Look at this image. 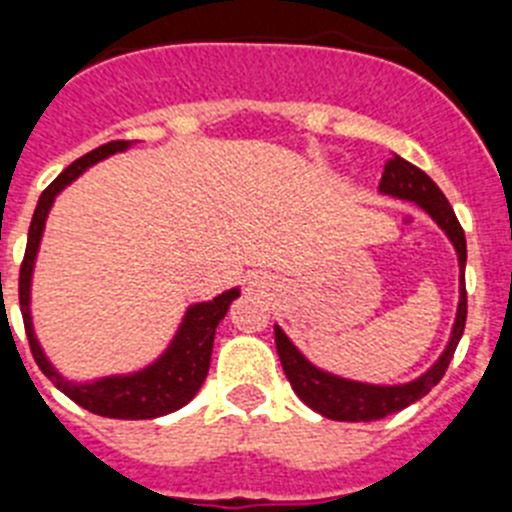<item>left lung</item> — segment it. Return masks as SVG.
Returning a JSON list of instances; mask_svg holds the SVG:
<instances>
[{"instance_id": "left-lung-1", "label": "left lung", "mask_w": 512, "mask_h": 512, "mask_svg": "<svg viewBox=\"0 0 512 512\" xmlns=\"http://www.w3.org/2000/svg\"><path fill=\"white\" fill-rule=\"evenodd\" d=\"M379 192L397 197V200L415 202L420 210H425L433 217V223L443 233L449 235L451 246L456 248V256H459V307H456V320L454 328H451L449 343H446V348H443V354L438 356L436 364L425 374H420L418 379L405 384H366L323 372V369L310 364L300 354V348L289 341L287 333L279 325H274V341H277L279 361H282V369L287 374L295 395L305 402L307 408L315 410V413L325 415L330 420H346V423H369V420L387 418V415L397 413V410H405L408 405L418 402L420 397L428 395L441 382L446 369H449L456 346L461 341V333H464V323H467V287H464L467 238H464V230H461L449 200L443 197V192L436 187L431 176L400 156H392L384 164Z\"/></svg>"}]
</instances>
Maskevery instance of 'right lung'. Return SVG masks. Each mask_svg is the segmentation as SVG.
Segmentation results:
<instances>
[{
  "instance_id": "obj_1",
  "label": "right lung",
  "mask_w": 512,
  "mask_h": 512,
  "mask_svg": "<svg viewBox=\"0 0 512 512\" xmlns=\"http://www.w3.org/2000/svg\"><path fill=\"white\" fill-rule=\"evenodd\" d=\"M130 146H133L130 140H112V143L94 148L87 156L76 158L74 164L66 166L56 182L40 194L33 223H30V233H27L25 259H22L20 266V310L35 364L40 366V372L51 379L63 395L71 397L76 405H81L89 413L102 415V418L148 420L184 408L200 392L202 382L207 377V369H210L215 328L225 318L230 302L241 295V289L233 287L223 292V295H217L215 300L189 305V310L184 312L182 325L176 330V336L171 338L169 348L153 364H148L146 369H138L133 374L99 377L94 382H71V379H66L58 372L56 366L48 361L43 348H40L38 338H35L33 315H30V284H33L35 259H38L45 220H48V212H51L58 192L69 187L76 176L84 174L89 166L99 164V161H104L112 153L128 151Z\"/></svg>"
}]
</instances>
